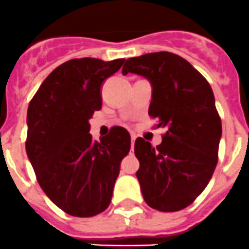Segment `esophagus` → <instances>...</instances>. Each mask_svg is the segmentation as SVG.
Wrapping results in <instances>:
<instances>
[{
    "instance_id": "esophagus-1",
    "label": "esophagus",
    "mask_w": 249,
    "mask_h": 249,
    "mask_svg": "<svg viewBox=\"0 0 249 249\" xmlns=\"http://www.w3.org/2000/svg\"><path fill=\"white\" fill-rule=\"evenodd\" d=\"M135 134H131V147H134V144H135Z\"/></svg>"
}]
</instances>
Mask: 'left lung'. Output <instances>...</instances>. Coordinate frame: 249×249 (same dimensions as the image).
<instances>
[{
	"label": "left lung",
	"instance_id": "8db88e82",
	"mask_svg": "<svg viewBox=\"0 0 249 249\" xmlns=\"http://www.w3.org/2000/svg\"><path fill=\"white\" fill-rule=\"evenodd\" d=\"M127 73L149 80V115L166 129L156 147L135 140L142 197L158 211H180L200 196L216 169L222 124L213 91L200 71L170 52L129 58L123 67Z\"/></svg>",
	"mask_w": 249,
	"mask_h": 249
}]
</instances>
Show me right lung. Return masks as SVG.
Listing matches in <instances>:
<instances>
[{"label": "right lung", "mask_w": 249, "mask_h": 249, "mask_svg": "<svg viewBox=\"0 0 249 249\" xmlns=\"http://www.w3.org/2000/svg\"><path fill=\"white\" fill-rule=\"evenodd\" d=\"M125 59H71L44 79L27 110L26 151L44 194L71 216L108 208L131 139L122 126L93 140L89 119L102 109L103 82Z\"/></svg>", "instance_id": "1"}]
</instances>
